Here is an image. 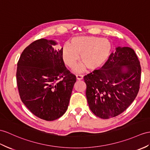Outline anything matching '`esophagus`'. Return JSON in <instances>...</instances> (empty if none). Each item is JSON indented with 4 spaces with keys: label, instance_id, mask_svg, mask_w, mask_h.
I'll use <instances>...</instances> for the list:
<instances>
[{
    "label": "esophagus",
    "instance_id": "obj_1",
    "mask_svg": "<svg viewBox=\"0 0 150 150\" xmlns=\"http://www.w3.org/2000/svg\"><path fill=\"white\" fill-rule=\"evenodd\" d=\"M76 78H77V79H78V80H81L83 78V76L77 74L76 75Z\"/></svg>",
    "mask_w": 150,
    "mask_h": 150
}]
</instances>
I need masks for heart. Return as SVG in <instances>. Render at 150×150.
<instances>
[{
	"mask_svg": "<svg viewBox=\"0 0 150 150\" xmlns=\"http://www.w3.org/2000/svg\"><path fill=\"white\" fill-rule=\"evenodd\" d=\"M112 46L108 39L92 36L73 38L71 45L65 43L61 48V55L64 64L69 68L74 67L79 60L80 64L76 68L77 72L83 71L88 67L94 70L104 65L111 53Z\"/></svg>",
	"mask_w": 150,
	"mask_h": 150,
	"instance_id": "heart-1",
	"label": "heart"
}]
</instances>
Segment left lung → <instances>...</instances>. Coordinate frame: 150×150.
I'll use <instances>...</instances> for the list:
<instances>
[{
	"instance_id": "8db88e82",
	"label": "left lung",
	"mask_w": 150,
	"mask_h": 150,
	"mask_svg": "<svg viewBox=\"0 0 150 150\" xmlns=\"http://www.w3.org/2000/svg\"><path fill=\"white\" fill-rule=\"evenodd\" d=\"M141 73L140 62L134 50L116 47L103 67L84 76L90 110L103 119L121 114L137 96Z\"/></svg>"
}]
</instances>
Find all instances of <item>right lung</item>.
I'll return each mask as SVG.
<instances>
[{
  "mask_svg": "<svg viewBox=\"0 0 150 150\" xmlns=\"http://www.w3.org/2000/svg\"><path fill=\"white\" fill-rule=\"evenodd\" d=\"M56 42L40 39L21 53L16 81L20 98L37 117L53 121L67 111L76 77L65 67Z\"/></svg>",
  "mask_w": 150,
  "mask_h": 150,
  "instance_id": "right-lung-1",
  "label": "right lung"
}]
</instances>
